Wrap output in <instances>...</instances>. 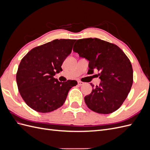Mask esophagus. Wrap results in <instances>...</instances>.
Masks as SVG:
<instances>
[{
	"label": "esophagus",
	"instance_id": "1",
	"mask_svg": "<svg viewBox=\"0 0 150 150\" xmlns=\"http://www.w3.org/2000/svg\"><path fill=\"white\" fill-rule=\"evenodd\" d=\"M78 83L79 86H82V85L84 84V83L83 82H81V81H78Z\"/></svg>",
	"mask_w": 150,
	"mask_h": 150
}]
</instances>
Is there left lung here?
Listing matches in <instances>:
<instances>
[{
  "instance_id": "1",
  "label": "left lung",
  "mask_w": 150,
  "mask_h": 150,
  "mask_svg": "<svg viewBox=\"0 0 150 150\" xmlns=\"http://www.w3.org/2000/svg\"><path fill=\"white\" fill-rule=\"evenodd\" d=\"M73 51L89 61V71L101 79L90 94L84 97L87 106L100 114L116 111L129 93L133 81V71L128 57L116 45L98 38L78 39ZM92 87L94 85L91 83Z\"/></svg>"
}]
</instances>
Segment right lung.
I'll return each instance as SVG.
<instances>
[{
	"instance_id": "right-lung-1",
	"label": "right lung",
	"mask_w": 150,
	"mask_h": 150,
	"mask_svg": "<svg viewBox=\"0 0 150 150\" xmlns=\"http://www.w3.org/2000/svg\"><path fill=\"white\" fill-rule=\"evenodd\" d=\"M76 39H55L31 49L22 59L16 81L22 99L33 110L49 112L64 103L74 80L59 82L54 78L72 51Z\"/></svg>"
}]
</instances>
